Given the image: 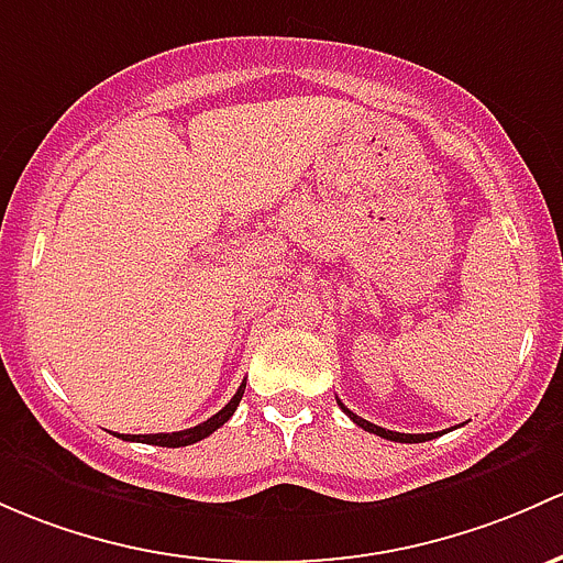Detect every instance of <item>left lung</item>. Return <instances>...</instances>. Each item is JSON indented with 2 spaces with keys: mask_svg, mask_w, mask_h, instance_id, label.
I'll return each instance as SVG.
<instances>
[{
  "mask_svg": "<svg viewBox=\"0 0 563 563\" xmlns=\"http://www.w3.org/2000/svg\"><path fill=\"white\" fill-rule=\"evenodd\" d=\"M336 405H340L342 410H345V416L351 418L353 423L361 426V429H364V431H369V434L383 437V440H390V442H426V440H429V437H431V434H399V431H388V429H383V426H375V423L364 421V418H358L356 412L347 410V407L342 405V401H336Z\"/></svg>",
  "mask_w": 563,
  "mask_h": 563,
  "instance_id": "obj_1",
  "label": "left lung"
}]
</instances>
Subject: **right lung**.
I'll use <instances>...</instances> for the list:
<instances>
[{"label":"right lung","mask_w":563,"mask_h":563,"mask_svg":"<svg viewBox=\"0 0 563 563\" xmlns=\"http://www.w3.org/2000/svg\"><path fill=\"white\" fill-rule=\"evenodd\" d=\"M242 394H245V383H242V386L236 388V394L232 396V401H229V405L223 407V410H218L216 416L207 418L205 423L194 426V429L173 431V434H126V437H123V440H129V442H147V445H158V448H186V445H194V442L205 440V437H210L212 431L221 429V426L234 416V410H236V407H240Z\"/></svg>","instance_id":"1"}]
</instances>
